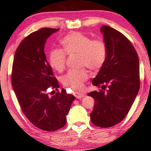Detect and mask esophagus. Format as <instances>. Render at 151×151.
<instances>
[{
    "mask_svg": "<svg viewBox=\"0 0 151 151\" xmlns=\"http://www.w3.org/2000/svg\"><path fill=\"white\" fill-rule=\"evenodd\" d=\"M74 96H75L76 98L80 99L81 98H83V97L84 96V94L82 93H79V92H74Z\"/></svg>",
    "mask_w": 151,
    "mask_h": 151,
    "instance_id": "34e87169",
    "label": "esophagus"
}]
</instances>
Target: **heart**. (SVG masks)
<instances>
[{"mask_svg": "<svg viewBox=\"0 0 151 151\" xmlns=\"http://www.w3.org/2000/svg\"><path fill=\"white\" fill-rule=\"evenodd\" d=\"M63 49H53L49 53V64L58 72L63 71L67 63V54L78 55L80 66H86L93 71L102 67L106 60L108 49L104 41L92 40L90 37L79 32L66 36L61 41ZM88 73L85 69L70 70L62 78V83L73 90L81 89L84 82L88 79Z\"/></svg>", "mask_w": 151, "mask_h": 151, "instance_id": "1", "label": "heart"}]
</instances>
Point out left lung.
I'll return each instance as SVG.
<instances>
[{
    "mask_svg": "<svg viewBox=\"0 0 151 151\" xmlns=\"http://www.w3.org/2000/svg\"><path fill=\"white\" fill-rule=\"evenodd\" d=\"M100 31L108 54L92 81L101 89L88 96L95 100L90 114L91 122L108 128L120 122L131 108L139 89V64L137 53L127 37L109 26H102Z\"/></svg>",
    "mask_w": 151,
    "mask_h": 151,
    "instance_id": "obj_1",
    "label": "left lung"
}]
</instances>
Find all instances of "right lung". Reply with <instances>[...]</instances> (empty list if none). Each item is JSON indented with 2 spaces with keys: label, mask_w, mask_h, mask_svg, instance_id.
<instances>
[{
  "label": "right lung",
  "mask_w": 151,
  "mask_h": 151,
  "mask_svg": "<svg viewBox=\"0 0 151 151\" xmlns=\"http://www.w3.org/2000/svg\"><path fill=\"white\" fill-rule=\"evenodd\" d=\"M58 30L42 28L27 36L16 49L12 66V87L22 112L35 127L46 131L65 125L75 100L63 88L53 96L48 93L49 88L58 91L59 84L47 60L45 45Z\"/></svg>",
  "instance_id": "add662e5"
}]
</instances>
